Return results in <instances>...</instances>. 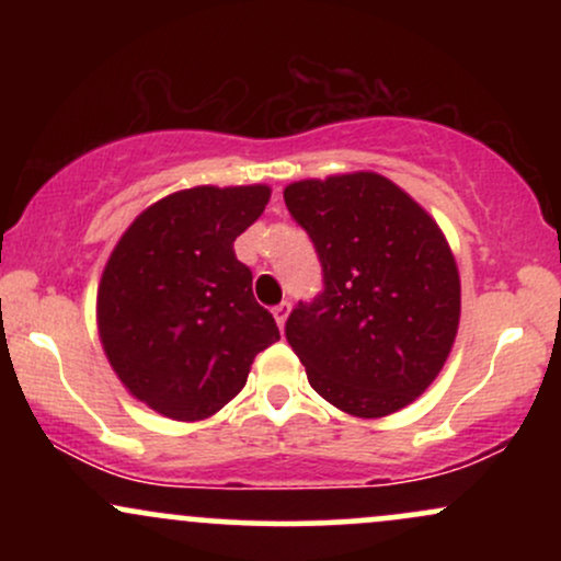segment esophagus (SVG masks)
Here are the masks:
<instances>
[{
	"label": "esophagus",
	"mask_w": 561,
	"mask_h": 561,
	"mask_svg": "<svg viewBox=\"0 0 561 561\" xmlns=\"http://www.w3.org/2000/svg\"><path fill=\"white\" fill-rule=\"evenodd\" d=\"M289 317V302H279V306H274V319L276 324H279V330H285V321Z\"/></svg>",
	"instance_id": "obj_1"
}]
</instances>
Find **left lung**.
<instances>
[{
  "instance_id": "1",
  "label": "left lung",
  "mask_w": 561,
  "mask_h": 561,
  "mask_svg": "<svg viewBox=\"0 0 561 561\" xmlns=\"http://www.w3.org/2000/svg\"><path fill=\"white\" fill-rule=\"evenodd\" d=\"M324 268V293L287 319L311 388L358 420L414 403L440 375L461 317V282L437 221L375 171L285 186Z\"/></svg>"
}]
</instances>
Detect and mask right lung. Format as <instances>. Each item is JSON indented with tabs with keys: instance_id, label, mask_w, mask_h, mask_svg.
<instances>
[{
	"instance_id": "right-lung-1",
	"label": "right lung",
	"mask_w": 561,
	"mask_h": 561,
	"mask_svg": "<svg viewBox=\"0 0 561 561\" xmlns=\"http://www.w3.org/2000/svg\"><path fill=\"white\" fill-rule=\"evenodd\" d=\"M268 197V184L179 190L115 242L96 287L100 343L124 388L160 416L210 420L279 340L234 255Z\"/></svg>"
}]
</instances>
